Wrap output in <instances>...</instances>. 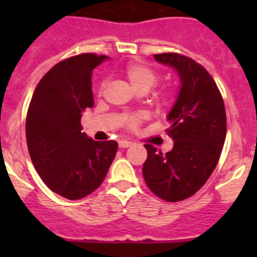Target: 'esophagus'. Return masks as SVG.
<instances>
[{
    "instance_id": "esophagus-1",
    "label": "esophagus",
    "mask_w": 257,
    "mask_h": 257,
    "mask_svg": "<svg viewBox=\"0 0 257 257\" xmlns=\"http://www.w3.org/2000/svg\"><path fill=\"white\" fill-rule=\"evenodd\" d=\"M118 145H119V148L124 149V148H128V147H131V145H133V143L128 142V140H119V142H118Z\"/></svg>"
}]
</instances>
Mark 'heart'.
Segmentation results:
<instances>
[{"mask_svg":"<svg viewBox=\"0 0 257 257\" xmlns=\"http://www.w3.org/2000/svg\"><path fill=\"white\" fill-rule=\"evenodd\" d=\"M123 76L128 81L131 87L138 92L149 91L158 82V74H157L156 70L149 67V65L144 64V63H140V61H133L130 64H127L123 69ZM106 87H108V81L104 79V81H101L100 86H99V94H104ZM170 96H171V91L167 90V88L158 92V99L163 103L169 100ZM145 118H147V115L144 113L124 115V126L127 128H130V130H135Z\"/></svg>","mask_w":257,"mask_h":257,"instance_id":"1","label":"heart"}]
</instances>
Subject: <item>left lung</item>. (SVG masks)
I'll use <instances>...</instances> for the list:
<instances>
[{
  "mask_svg": "<svg viewBox=\"0 0 257 257\" xmlns=\"http://www.w3.org/2000/svg\"><path fill=\"white\" fill-rule=\"evenodd\" d=\"M154 59L178 70L181 88L166 130L174 148L163 154L145 144L143 176L157 197L179 202L196 194L219 162L226 136L225 105L216 82L196 60L178 52L156 54Z\"/></svg>",
  "mask_w": 257,
  "mask_h": 257,
  "instance_id": "1",
  "label": "left lung"
}]
</instances>
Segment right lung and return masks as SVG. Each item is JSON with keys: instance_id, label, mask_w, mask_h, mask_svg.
Listing matches in <instances>:
<instances>
[{"instance_id": "add662e5", "label": "right lung", "mask_w": 257, "mask_h": 257, "mask_svg": "<svg viewBox=\"0 0 257 257\" xmlns=\"http://www.w3.org/2000/svg\"><path fill=\"white\" fill-rule=\"evenodd\" d=\"M108 56L85 52L59 61L36 87L26 119L28 152L47 187L64 198L81 199L96 190L114 160V140L85 135L81 117L92 108V70Z\"/></svg>"}]
</instances>
